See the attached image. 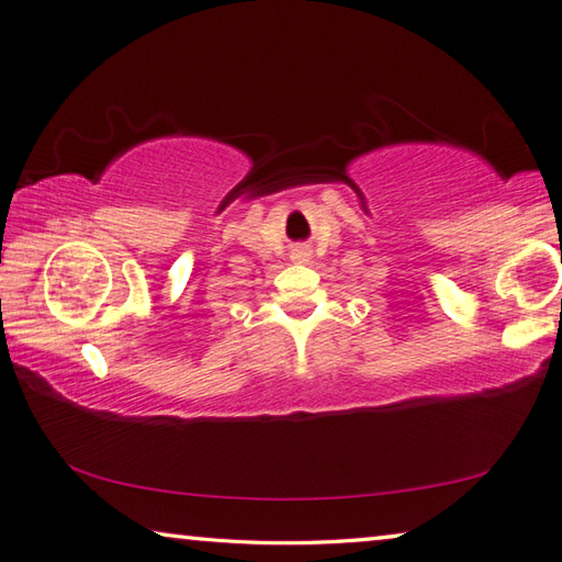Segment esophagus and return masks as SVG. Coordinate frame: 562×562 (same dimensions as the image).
Returning a JSON list of instances; mask_svg holds the SVG:
<instances>
[{"instance_id":"1","label":"esophagus","mask_w":562,"mask_h":562,"mask_svg":"<svg viewBox=\"0 0 562 562\" xmlns=\"http://www.w3.org/2000/svg\"><path fill=\"white\" fill-rule=\"evenodd\" d=\"M310 255H312V250L307 245H297L292 250V260H297V262H307L310 260Z\"/></svg>"}]
</instances>
